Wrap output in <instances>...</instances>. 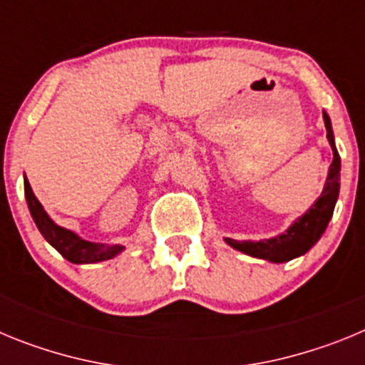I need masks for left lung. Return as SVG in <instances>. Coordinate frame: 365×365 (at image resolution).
Returning a JSON list of instances; mask_svg holds the SVG:
<instances>
[{
  "label": "left lung",
  "instance_id": "8db88e82",
  "mask_svg": "<svg viewBox=\"0 0 365 365\" xmlns=\"http://www.w3.org/2000/svg\"><path fill=\"white\" fill-rule=\"evenodd\" d=\"M324 122L325 130H327V140L331 144V150H333V163L329 166L322 195L316 199L314 205L305 214L294 219L291 227L287 228L283 234L259 241H235L230 237H225V243L230 245L235 250H240V252L247 254V256L270 261V263H287V261L309 252L318 243V240L327 228L329 221L333 217L334 205H336L338 193H340V155H338L336 144H334L331 118L325 111Z\"/></svg>",
  "mask_w": 365,
  "mask_h": 365
}]
</instances>
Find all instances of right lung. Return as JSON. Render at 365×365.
Returning <instances> with one entry per match:
<instances>
[{
  "label": "right lung",
  "instance_id": "right-lung-1",
  "mask_svg": "<svg viewBox=\"0 0 365 365\" xmlns=\"http://www.w3.org/2000/svg\"><path fill=\"white\" fill-rule=\"evenodd\" d=\"M25 199H27L29 212H31L32 219L36 222L38 230L43 235L47 243L51 247H54L58 252L62 254L67 261L71 263H98V261H108L113 259L115 256L124 250L122 245H104V243H93V241H87L83 237H80L78 234H74L73 230H67V228L60 227L53 219L49 217V214L45 212V208L41 206V202L38 201L34 192H32L29 180L25 179Z\"/></svg>",
  "mask_w": 365,
  "mask_h": 365
}]
</instances>
